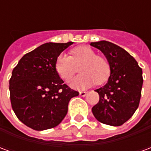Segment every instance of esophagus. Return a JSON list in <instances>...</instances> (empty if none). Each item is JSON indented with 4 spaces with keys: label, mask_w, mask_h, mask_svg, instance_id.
<instances>
[{
    "label": "esophagus",
    "mask_w": 151,
    "mask_h": 151,
    "mask_svg": "<svg viewBox=\"0 0 151 151\" xmlns=\"http://www.w3.org/2000/svg\"><path fill=\"white\" fill-rule=\"evenodd\" d=\"M79 94H80V95H81V96L84 97V96H86V95L87 92L86 91H80V93H79Z\"/></svg>",
    "instance_id": "1"
}]
</instances>
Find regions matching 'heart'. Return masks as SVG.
<instances>
[{
    "mask_svg": "<svg viewBox=\"0 0 151 151\" xmlns=\"http://www.w3.org/2000/svg\"><path fill=\"white\" fill-rule=\"evenodd\" d=\"M80 67L82 74L72 78L69 85L73 88L83 90L91 86L96 82L102 84L107 81L111 69L107 60L96 55V52L88 47H78L71 51V56L60 53L56 58L55 69L64 80H69L76 72V66Z\"/></svg>",
    "mask_w": 151,
    "mask_h": 151,
    "instance_id": "1",
    "label": "heart"
}]
</instances>
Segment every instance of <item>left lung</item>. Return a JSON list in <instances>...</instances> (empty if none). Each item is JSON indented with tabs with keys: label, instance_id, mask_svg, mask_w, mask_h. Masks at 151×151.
<instances>
[{
	"label": "left lung",
	"instance_id": "obj_1",
	"mask_svg": "<svg viewBox=\"0 0 151 151\" xmlns=\"http://www.w3.org/2000/svg\"><path fill=\"white\" fill-rule=\"evenodd\" d=\"M91 45L104 54L111 69L107 84L95 90L99 101L92 108L93 115L105 124L122 125L139 106L143 83L142 68L129 53L111 42L103 40Z\"/></svg>",
	"mask_w": 151,
	"mask_h": 151
}]
</instances>
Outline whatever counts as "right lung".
Segmentation results:
<instances>
[{
    "instance_id": "1",
    "label": "right lung",
    "mask_w": 151,
    "mask_h": 151,
    "mask_svg": "<svg viewBox=\"0 0 151 151\" xmlns=\"http://www.w3.org/2000/svg\"><path fill=\"white\" fill-rule=\"evenodd\" d=\"M73 42L47 43L27 53L9 79L10 102L18 120L35 130L57 126L71 98L79 95L64 84L55 69L56 58Z\"/></svg>"
}]
</instances>
